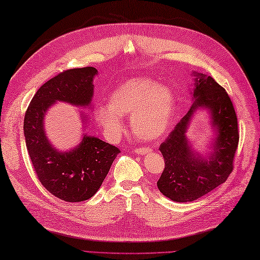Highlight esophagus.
Listing matches in <instances>:
<instances>
[{
    "instance_id": "esophagus-1",
    "label": "esophagus",
    "mask_w": 260,
    "mask_h": 260,
    "mask_svg": "<svg viewBox=\"0 0 260 260\" xmlns=\"http://www.w3.org/2000/svg\"><path fill=\"white\" fill-rule=\"evenodd\" d=\"M150 149L148 148V147H144V148H136L135 149V153L138 154V155H145L147 153H149Z\"/></svg>"
}]
</instances>
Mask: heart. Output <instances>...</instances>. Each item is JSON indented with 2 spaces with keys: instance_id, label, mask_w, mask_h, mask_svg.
Wrapping results in <instances>:
<instances>
[{
  "instance_id": "1",
  "label": "heart",
  "mask_w": 260,
  "mask_h": 260,
  "mask_svg": "<svg viewBox=\"0 0 260 260\" xmlns=\"http://www.w3.org/2000/svg\"><path fill=\"white\" fill-rule=\"evenodd\" d=\"M174 106V94L170 87L139 77L117 87L110 97V104L95 110V117L110 139L123 131L122 115H131L135 135L144 140H155L170 126Z\"/></svg>"
}]
</instances>
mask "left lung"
<instances>
[{
	"instance_id": "8db88e82",
	"label": "left lung",
	"mask_w": 260,
	"mask_h": 260,
	"mask_svg": "<svg viewBox=\"0 0 260 260\" xmlns=\"http://www.w3.org/2000/svg\"><path fill=\"white\" fill-rule=\"evenodd\" d=\"M193 103L159 150L165 168L157 187L165 197L176 203H188L203 197L226 181L233 170L239 144L238 119L231 100L212 77L193 72ZM206 109L211 116L212 149L203 155L196 152L186 137L195 111Z\"/></svg>"
}]
</instances>
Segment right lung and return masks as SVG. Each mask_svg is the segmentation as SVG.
I'll return each mask as SVG.
<instances>
[{
	"mask_svg": "<svg viewBox=\"0 0 260 260\" xmlns=\"http://www.w3.org/2000/svg\"><path fill=\"white\" fill-rule=\"evenodd\" d=\"M97 73L92 67L61 72L39 88L24 115L23 134L34 170L45 189L64 202L91 198L120 153L117 147L85 134L75 148L61 151L53 147L44 129L46 112L56 102L91 107ZM80 115L85 124L86 115Z\"/></svg>",
	"mask_w": 260,
	"mask_h": 260,
	"instance_id": "obj_1",
	"label": "right lung"
}]
</instances>
